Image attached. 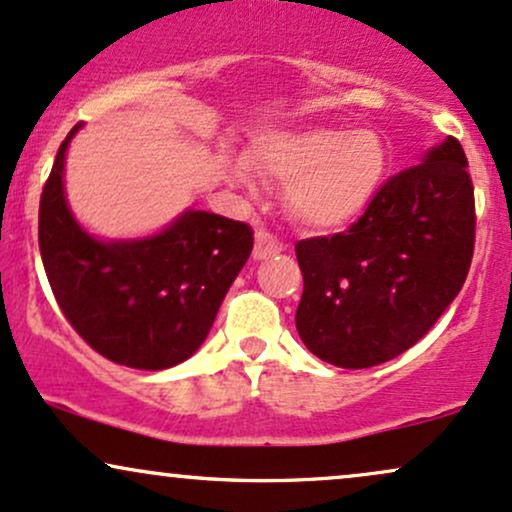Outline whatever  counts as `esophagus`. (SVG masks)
<instances>
[{
    "instance_id": "obj_1",
    "label": "esophagus",
    "mask_w": 512,
    "mask_h": 512,
    "mask_svg": "<svg viewBox=\"0 0 512 512\" xmlns=\"http://www.w3.org/2000/svg\"><path fill=\"white\" fill-rule=\"evenodd\" d=\"M285 249L278 237H273L268 230H258L256 232V244H254V258L263 261V258H270Z\"/></svg>"
}]
</instances>
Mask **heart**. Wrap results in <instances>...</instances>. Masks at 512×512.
Masks as SVG:
<instances>
[{"mask_svg":"<svg viewBox=\"0 0 512 512\" xmlns=\"http://www.w3.org/2000/svg\"><path fill=\"white\" fill-rule=\"evenodd\" d=\"M256 170L287 184L292 218L311 230H338L371 206L388 170L383 138L369 129H304L263 141ZM242 179L244 174L237 172Z\"/></svg>","mask_w":512,"mask_h":512,"instance_id":"obj_1","label":"heart"}]
</instances>
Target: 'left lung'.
<instances>
[{"instance_id":"1","label":"left lung","mask_w":512,"mask_h":512,"mask_svg":"<svg viewBox=\"0 0 512 512\" xmlns=\"http://www.w3.org/2000/svg\"><path fill=\"white\" fill-rule=\"evenodd\" d=\"M474 186L467 155L448 136L378 189L345 232L294 246L304 275L297 330L323 362H388L441 318L474 254Z\"/></svg>"}]
</instances>
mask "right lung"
<instances>
[{
    "label": "right lung",
    "mask_w": 512,
    "mask_h": 512,
    "mask_svg": "<svg viewBox=\"0 0 512 512\" xmlns=\"http://www.w3.org/2000/svg\"><path fill=\"white\" fill-rule=\"evenodd\" d=\"M69 131L42 186L38 242L52 294L71 328L114 364L158 371L206 340L222 299L254 249L246 222L186 210L138 242H98L64 198Z\"/></svg>",
    "instance_id": "right-lung-1"
}]
</instances>
